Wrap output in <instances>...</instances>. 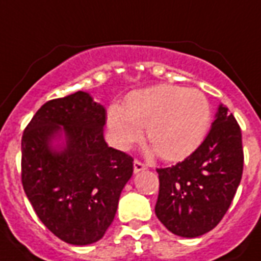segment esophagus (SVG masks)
<instances>
[{
	"instance_id": "1",
	"label": "esophagus",
	"mask_w": 261,
	"mask_h": 261,
	"mask_svg": "<svg viewBox=\"0 0 261 261\" xmlns=\"http://www.w3.org/2000/svg\"><path fill=\"white\" fill-rule=\"evenodd\" d=\"M144 170H147V165L142 163V161H139V160H135V163H133V171H135V174H138V172Z\"/></svg>"
}]
</instances>
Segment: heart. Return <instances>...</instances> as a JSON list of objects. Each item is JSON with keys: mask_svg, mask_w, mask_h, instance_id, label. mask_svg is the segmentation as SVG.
Returning a JSON list of instances; mask_svg holds the SVG:
<instances>
[{"mask_svg": "<svg viewBox=\"0 0 261 261\" xmlns=\"http://www.w3.org/2000/svg\"><path fill=\"white\" fill-rule=\"evenodd\" d=\"M210 104L196 89L155 85L130 93L125 108H108L111 138L119 149L128 150L142 139V129L164 160L176 161L195 151L210 125Z\"/></svg>", "mask_w": 261, "mask_h": 261, "instance_id": "1", "label": "heart"}]
</instances>
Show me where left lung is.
<instances>
[{
  "instance_id": "left-lung-1",
  "label": "left lung",
  "mask_w": 261,
  "mask_h": 261,
  "mask_svg": "<svg viewBox=\"0 0 261 261\" xmlns=\"http://www.w3.org/2000/svg\"><path fill=\"white\" fill-rule=\"evenodd\" d=\"M242 171L241 128L228 108L220 104L203 143L182 163L157 170L155 216L178 237L204 235L225 216Z\"/></svg>"
}]
</instances>
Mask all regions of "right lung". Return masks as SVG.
<instances>
[{"label":"right lung","instance_id":"1","mask_svg":"<svg viewBox=\"0 0 261 261\" xmlns=\"http://www.w3.org/2000/svg\"><path fill=\"white\" fill-rule=\"evenodd\" d=\"M104 125L106 108L76 91L41 106L22 136L24 193L40 221L70 245L104 237L133 174L132 157L106 143Z\"/></svg>","mask_w":261,"mask_h":261}]
</instances>
